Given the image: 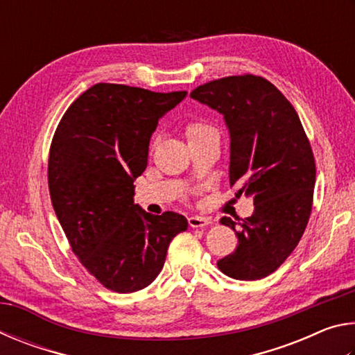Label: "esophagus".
Returning <instances> with one entry per match:
<instances>
[{
	"label": "esophagus",
	"mask_w": 355,
	"mask_h": 355,
	"mask_svg": "<svg viewBox=\"0 0 355 355\" xmlns=\"http://www.w3.org/2000/svg\"><path fill=\"white\" fill-rule=\"evenodd\" d=\"M189 225L194 227V228H203V227H208L209 224H211V220H209L208 218H203V216H191V218L188 219Z\"/></svg>",
	"instance_id": "obj_1"
}]
</instances>
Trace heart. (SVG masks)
<instances>
[{"instance_id":"obj_1","label":"heart","mask_w":355,"mask_h":355,"mask_svg":"<svg viewBox=\"0 0 355 355\" xmlns=\"http://www.w3.org/2000/svg\"><path fill=\"white\" fill-rule=\"evenodd\" d=\"M207 130H209V127H207L205 123L192 122V123L188 125V127H186V135H188L189 139H192V137L202 135L203 131H207Z\"/></svg>"}]
</instances>
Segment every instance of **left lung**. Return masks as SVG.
<instances>
[{
  "mask_svg": "<svg viewBox=\"0 0 355 355\" xmlns=\"http://www.w3.org/2000/svg\"><path fill=\"white\" fill-rule=\"evenodd\" d=\"M191 98L224 116L230 133V188L254 197V214L240 225L235 252L218 268L236 280L272 274L296 249L311 213L316 166L293 105L272 83L255 75L202 84Z\"/></svg>",
  "mask_w": 355,
  "mask_h": 355,
  "instance_id": "8db88e82",
  "label": "left lung"
}]
</instances>
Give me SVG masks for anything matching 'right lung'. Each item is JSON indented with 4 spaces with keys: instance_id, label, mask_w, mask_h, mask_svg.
Masks as SVG:
<instances>
[{
    "instance_id": "right-lung-1",
    "label": "right lung",
    "mask_w": 355,
    "mask_h": 355,
    "mask_svg": "<svg viewBox=\"0 0 355 355\" xmlns=\"http://www.w3.org/2000/svg\"><path fill=\"white\" fill-rule=\"evenodd\" d=\"M186 97L98 83L59 122L48 158V188L73 254L107 290L135 293L164 266L184 216L146 213L135 180L146 171L158 120Z\"/></svg>"
}]
</instances>
